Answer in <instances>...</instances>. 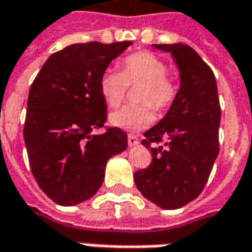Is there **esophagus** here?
Here are the masks:
<instances>
[{"label": "esophagus", "mask_w": 252, "mask_h": 252, "mask_svg": "<svg viewBox=\"0 0 252 252\" xmlns=\"http://www.w3.org/2000/svg\"><path fill=\"white\" fill-rule=\"evenodd\" d=\"M137 144H139V139L135 135H128V146L133 147V146H137Z\"/></svg>", "instance_id": "1"}]
</instances>
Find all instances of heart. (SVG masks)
I'll return each mask as SVG.
<instances>
[{"mask_svg":"<svg viewBox=\"0 0 252 252\" xmlns=\"http://www.w3.org/2000/svg\"><path fill=\"white\" fill-rule=\"evenodd\" d=\"M166 74V63L147 51L126 57L121 63V72L106 70L99 78V93L110 108H117L124 101L128 85L143 83L137 95V101L143 104L126 105L113 112L110 124L126 131H140L155 119L151 104L157 110L169 109L177 98L178 85Z\"/></svg>","mask_w":252,"mask_h":252,"instance_id":"heart-1","label":"heart"}]
</instances>
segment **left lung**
<instances>
[{"instance_id":"1","label":"left lung","mask_w":252,"mask_h":252,"mask_svg":"<svg viewBox=\"0 0 252 252\" xmlns=\"http://www.w3.org/2000/svg\"><path fill=\"white\" fill-rule=\"evenodd\" d=\"M170 52L180 70L177 98L142 144L151 150L147 169L133 175L143 197L163 209H178L197 198L219 154L221 109L215 74L191 47L153 44Z\"/></svg>"}]
</instances>
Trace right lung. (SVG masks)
I'll list each match as a JSON object with an SVG mask.
<instances>
[{"mask_svg": "<svg viewBox=\"0 0 252 252\" xmlns=\"http://www.w3.org/2000/svg\"><path fill=\"white\" fill-rule=\"evenodd\" d=\"M131 44L67 46L47 59L31 86L24 126L30 166L40 189L59 205L93 197L104 182L106 162L128 147L120 128L93 131L106 121L99 78Z\"/></svg>", "mask_w": 252, "mask_h": 252, "instance_id": "obj_1", "label": "right lung"}]
</instances>
